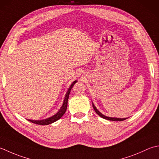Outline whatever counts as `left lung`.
Here are the masks:
<instances>
[{
	"instance_id": "obj_1",
	"label": "left lung",
	"mask_w": 159,
	"mask_h": 159,
	"mask_svg": "<svg viewBox=\"0 0 159 159\" xmlns=\"http://www.w3.org/2000/svg\"><path fill=\"white\" fill-rule=\"evenodd\" d=\"M92 106H93V108H94V111L96 112V114H97L98 116H100L101 118H102V119H105L106 120H113V121H122V120H124L127 119V118H116V117H110V116H105L104 114H101L100 111H99L97 109H96V107H95V105H94V103L92 102Z\"/></svg>"
}]
</instances>
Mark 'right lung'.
I'll return each instance as SVG.
<instances>
[{
  "label": "right lung",
  "instance_id": "add662e5",
  "mask_svg": "<svg viewBox=\"0 0 159 159\" xmlns=\"http://www.w3.org/2000/svg\"><path fill=\"white\" fill-rule=\"evenodd\" d=\"M76 82H77V80H74V81L71 84L70 87L67 89L66 94H65V98H64V101L63 102V105H62V106L60 108V110H59L54 115H53L52 116L47 118V119H43V120H31V119H27V120L33 123L38 124V125H49V124L54 123L57 120H58V119H60L63 116V114L65 113V111H66L67 107V101H68V98H69L70 93L71 92V88H72V87Z\"/></svg>",
  "mask_w": 159,
  "mask_h": 159
}]
</instances>
